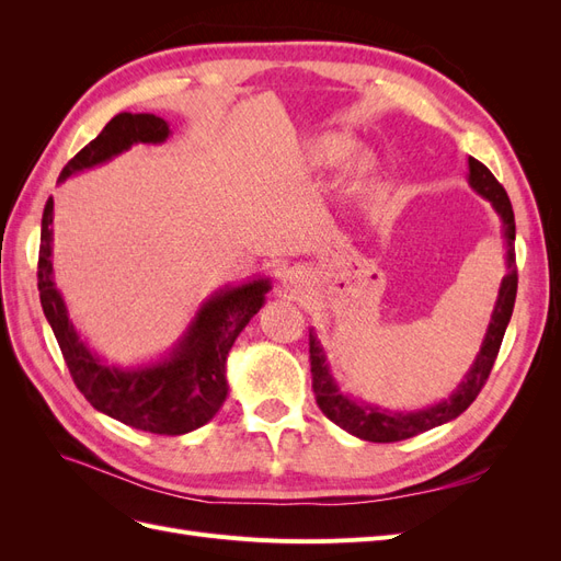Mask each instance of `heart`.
I'll return each mask as SVG.
<instances>
[{
  "mask_svg": "<svg viewBox=\"0 0 561 561\" xmlns=\"http://www.w3.org/2000/svg\"><path fill=\"white\" fill-rule=\"evenodd\" d=\"M353 142L344 135H325V138H320L313 147H311V157L318 163H325V165H334V163H342L353 154Z\"/></svg>",
  "mask_w": 561,
  "mask_h": 561,
  "instance_id": "1",
  "label": "heart"
}]
</instances>
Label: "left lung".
I'll return each instance as SVG.
<instances>
[{
  "mask_svg": "<svg viewBox=\"0 0 561 561\" xmlns=\"http://www.w3.org/2000/svg\"><path fill=\"white\" fill-rule=\"evenodd\" d=\"M468 163H470V184L482 196H486L491 203H494V208L503 217L507 245H513L515 213L511 206V198H507V194L503 190V184L478 159H470ZM507 268H511V274L503 278L496 309H494V316H491V325H489L486 339L482 344V351L478 355V360H474L472 369L468 371L466 381L458 386V390L449 400L431 407V410L416 412V414H388V412H381L379 407L353 402L336 390L330 371H328V365H325V355H322L318 342L311 336L309 339V360H311V379H313L311 386H313L320 412L325 414L330 421H334L339 428H344L360 439H367V443H400V439L426 433V431L439 426V423H447V421L456 419L458 414H463L472 404V400L480 396V390L484 388V383L491 375V367H494V363L499 358L505 328L513 316L515 297H517V264H515L513 248L507 250Z\"/></svg>",
  "mask_w": 561,
  "mask_h": 561,
  "instance_id": "left-lung-1",
  "label": "left lung"
}]
</instances>
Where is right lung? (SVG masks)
<instances>
[{
	"instance_id": "1",
	"label": "right lung",
	"mask_w": 561,
	"mask_h": 561,
	"mask_svg": "<svg viewBox=\"0 0 561 561\" xmlns=\"http://www.w3.org/2000/svg\"><path fill=\"white\" fill-rule=\"evenodd\" d=\"M168 133H171L168 122L157 114H116L95 140L67 161L60 180L107 161L135 142H163ZM50 222H54V198L46 201L42 215L37 262L39 301L58 339L65 365L83 398L98 412L154 435H184L208 423L227 398V355L236 336L262 309L268 283L254 280L217 295L201 309L171 360L157 367L122 371L100 363L79 342L72 322L67 320L65 304L50 276L54 274Z\"/></svg>"
}]
</instances>
